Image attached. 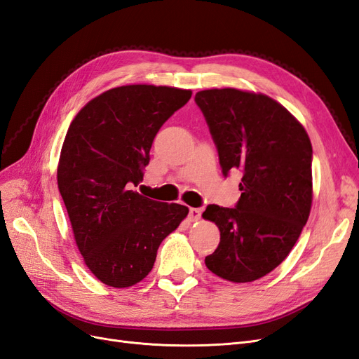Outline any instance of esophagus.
I'll list each match as a JSON object with an SVG mask.
<instances>
[{
    "mask_svg": "<svg viewBox=\"0 0 359 359\" xmlns=\"http://www.w3.org/2000/svg\"><path fill=\"white\" fill-rule=\"evenodd\" d=\"M202 211L199 208H190L189 210V220L190 222H198L201 219Z\"/></svg>",
    "mask_w": 359,
    "mask_h": 359,
    "instance_id": "obj_1",
    "label": "esophagus"
}]
</instances>
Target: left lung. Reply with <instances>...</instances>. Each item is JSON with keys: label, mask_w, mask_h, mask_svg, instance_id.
<instances>
[{"label": "left lung", "mask_w": 359, "mask_h": 359, "mask_svg": "<svg viewBox=\"0 0 359 359\" xmlns=\"http://www.w3.org/2000/svg\"><path fill=\"white\" fill-rule=\"evenodd\" d=\"M210 127L223 175L241 170L235 208L208 205L202 217L220 231L205 257L211 273L233 283L266 276L290 253L311 201L310 137L286 107L264 94L235 88L194 95Z\"/></svg>", "instance_id": "8db88e82"}]
</instances>
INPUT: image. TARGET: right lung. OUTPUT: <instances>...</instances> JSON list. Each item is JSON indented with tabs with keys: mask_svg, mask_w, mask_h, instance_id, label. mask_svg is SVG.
<instances>
[{
	"mask_svg": "<svg viewBox=\"0 0 359 359\" xmlns=\"http://www.w3.org/2000/svg\"><path fill=\"white\" fill-rule=\"evenodd\" d=\"M191 97L190 90L126 85L86 103L61 148L58 189L85 265L102 283L130 287L154 266L165 238L189 208L133 190L153 140Z\"/></svg>",
	"mask_w": 359,
	"mask_h": 359,
	"instance_id": "right-lung-1",
	"label": "right lung"
}]
</instances>
